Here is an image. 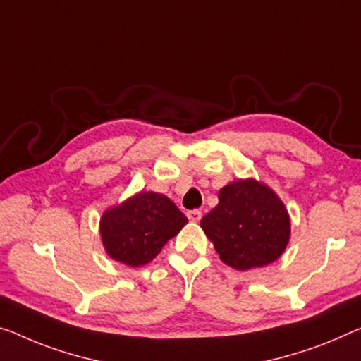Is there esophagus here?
Masks as SVG:
<instances>
[{"label": "esophagus", "mask_w": 361, "mask_h": 361, "mask_svg": "<svg viewBox=\"0 0 361 361\" xmlns=\"http://www.w3.org/2000/svg\"><path fill=\"white\" fill-rule=\"evenodd\" d=\"M187 218L192 221V223H198L202 219V212L200 209H192V212H187Z\"/></svg>", "instance_id": "esophagus-1"}]
</instances>
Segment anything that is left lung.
<instances>
[{"label": "left lung", "instance_id": "obj_1", "mask_svg": "<svg viewBox=\"0 0 361 361\" xmlns=\"http://www.w3.org/2000/svg\"><path fill=\"white\" fill-rule=\"evenodd\" d=\"M219 203L200 226L219 258L245 271L276 262L290 237V219L279 197L263 184L235 180L218 193Z\"/></svg>", "mask_w": 361, "mask_h": 361}]
</instances>
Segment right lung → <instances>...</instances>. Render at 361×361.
Segmentation results:
<instances>
[{"mask_svg":"<svg viewBox=\"0 0 361 361\" xmlns=\"http://www.w3.org/2000/svg\"><path fill=\"white\" fill-rule=\"evenodd\" d=\"M185 224V214L168 197L142 192L106 209L99 232L111 258L127 266H142L152 262Z\"/></svg>","mask_w":361,"mask_h":361,"instance_id":"add662e5","label":"right lung"}]
</instances>
